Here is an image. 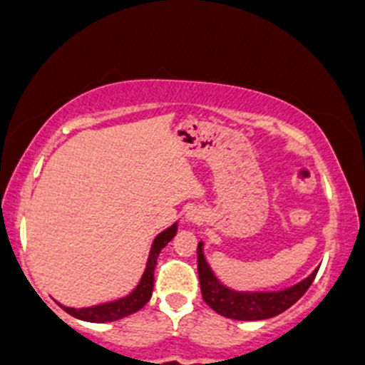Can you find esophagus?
Listing matches in <instances>:
<instances>
[{"mask_svg": "<svg viewBox=\"0 0 365 365\" xmlns=\"http://www.w3.org/2000/svg\"><path fill=\"white\" fill-rule=\"evenodd\" d=\"M190 219H197V217H195V215H190Z\"/></svg>", "mask_w": 365, "mask_h": 365, "instance_id": "obj_1", "label": "esophagus"}]
</instances>
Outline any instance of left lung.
<instances>
[{"mask_svg":"<svg viewBox=\"0 0 365 365\" xmlns=\"http://www.w3.org/2000/svg\"><path fill=\"white\" fill-rule=\"evenodd\" d=\"M198 254V278L200 289H202V297L214 312L219 315L228 317L233 320H264L272 319L278 313L291 308L315 280L317 272L301 280L299 284L292 287L284 289L277 292H238L225 287L221 282L207 264L205 256H203V244L200 242L197 247Z\"/></svg>","mask_w":365,"mask_h":365,"instance_id":"left-lung-1","label":"left lung"}]
</instances>
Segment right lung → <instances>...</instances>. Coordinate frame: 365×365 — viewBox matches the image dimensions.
<instances>
[{
  "mask_svg": "<svg viewBox=\"0 0 365 365\" xmlns=\"http://www.w3.org/2000/svg\"><path fill=\"white\" fill-rule=\"evenodd\" d=\"M175 231H178V225H172L170 228L162 231V233L155 238L150 250V259H148L146 269H144L143 273V278H140L139 285H137L128 296L121 297V299L111 301V303L97 304V307L90 308H68L62 307V304L61 307L64 308L69 315L76 317V319L80 320H87V322H113V320H120L123 319V317L139 312L151 297L153 284H155V266L156 259H158V254L162 252L163 247L172 240Z\"/></svg>",
  "mask_w": 365,
  "mask_h": 365,
  "instance_id": "1",
  "label": "right lung"
}]
</instances>
